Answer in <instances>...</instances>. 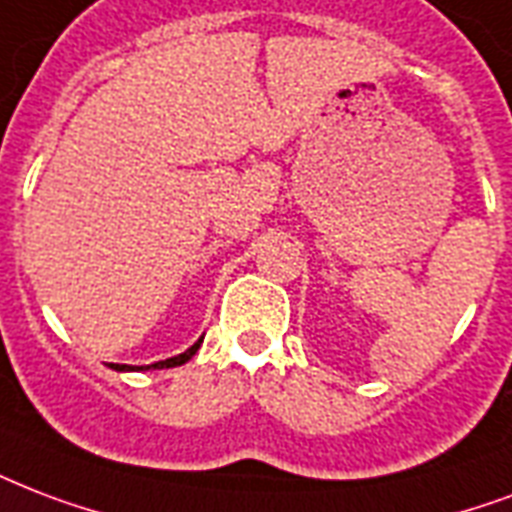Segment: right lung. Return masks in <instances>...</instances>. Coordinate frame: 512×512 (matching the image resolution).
Wrapping results in <instances>:
<instances>
[{
  "instance_id": "right-lung-1",
  "label": "right lung",
  "mask_w": 512,
  "mask_h": 512,
  "mask_svg": "<svg viewBox=\"0 0 512 512\" xmlns=\"http://www.w3.org/2000/svg\"><path fill=\"white\" fill-rule=\"evenodd\" d=\"M201 341H204V338H198V341H195L193 346H190V349L182 351V354H177V357H171V360L155 362L152 368H174V365H185V362L190 360V357H193L195 351H198V346H201ZM147 368H150V365H147ZM115 370H134V368H128V365H123V368H117V365H115Z\"/></svg>"
}]
</instances>
